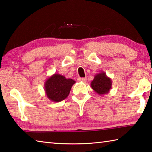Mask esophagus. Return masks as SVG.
Listing matches in <instances>:
<instances>
[{"instance_id":"obj_1","label":"esophagus","mask_w":152,"mask_h":152,"mask_svg":"<svg viewBox=\"0 0 152 152\" xmlns=\"http://www.w3.org/2000/svg\"><path fill=\"white\" fill-rule=\"evenodd\" d=\"M78 81H81V82H86L87 79L86 78H78Z\"/></svg>"}]
</instances>
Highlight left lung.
<instances>
[{"label":"left lung","mask_w":152,"mask_h":152,"mask_svg":"<svg viewBox=\"0 0 152 152\" xmlns=\"http://www.w3.org/2000/svg\"><path fill=\"white\" fill-rule=\"evenodd\" d=\"M112 86L111 78L106 75L104 71H101L94 76V79L91 82V87L96 94L103 95L108 94Z\"/></svg>","instance_id":"obj_1"}]
</instances>
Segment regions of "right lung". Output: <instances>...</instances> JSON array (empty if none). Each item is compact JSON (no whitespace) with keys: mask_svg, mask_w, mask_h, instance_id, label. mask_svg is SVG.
Segmentation results:
<instances>
[{"mask_svg":"<svg viewBox=\"0 0 152 152\" xmlns=\"http://www.w3.org/2000/svg\"><path fill=\"white\" fill-rule=\"evenodd\" d=\"M75 81L66 79L60 74L55 73L47 78L44 84L45 94L53 102H59L68 97Z\"/></svg>","mask_w":152,"mask_h":152,"instance_id":"right-lung-1","label":"right lung"}]
</instances>
